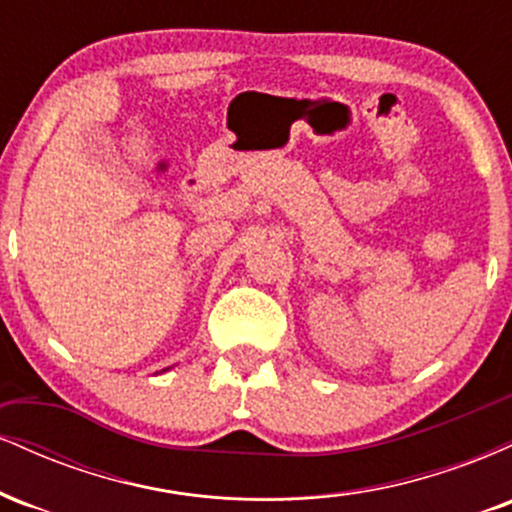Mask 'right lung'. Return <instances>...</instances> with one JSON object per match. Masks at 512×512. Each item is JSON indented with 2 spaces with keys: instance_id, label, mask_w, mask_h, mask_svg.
I'll return each mask as SVG.
<instances>
[{
  "instance_id": "right-lung-1",
  "label": "right lung",
  "mask_w": 512,
  "mask_h": 512,
  "mask_svg": "<svg viewBox=\"0 0 512 512\" xmlns=\"http://www.w3.org/2000/svg\"><path fill=\"white\" fill-rule=\"evenodd\" d=\"M163 370H168V368H163Z\"/></svg>"
}]
</instances>
